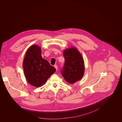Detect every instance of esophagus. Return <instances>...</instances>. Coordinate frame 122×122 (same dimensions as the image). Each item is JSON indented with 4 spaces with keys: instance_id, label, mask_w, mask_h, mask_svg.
Instances as JSON below:
<instances>
[{
    "instance_id": "1",
    "label": "esophagus",
    "mask_w": 122,
    "mask_h": 122,
    "mask_svg": "<svg viewBox=\"0 0 122 122\" xmlns=\"http://www.w3.org/2000/svg\"><path fill=\"white\" fill-rule=\"evenodd\" d=\"M54 68L56 69V71H57V69H58V67H57V65H55L54 66Z\"/></svg>"
}]
</instances>
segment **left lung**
Wrapping results in <instances>:
<instances>
[{"label": "left lung", "instance_id": "left-lung-1", "mask_svg": "<svg viewBox=\"0 0 122 122\" xmlns=\"http://www.w3.org/2000/svg\"><path fill=\"white\" fill-rule=\"evenodd\" d=\"M65 64L61 74L66 81L74 84L83 77L85 66L81 54L75 47L65 49L63 51Z\"/></svg>", "mask_w": 122, "mask_h": 122}]
</instances>
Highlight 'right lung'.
Masks as SVG:
<instances>
[{"label":"right lung","mask_w":122,"mask_h":122,"mask_svg":"<svg viewBox=\"0 0 122 122\" xmlns=\"http://www.w3.org/2000/svg\"><path fill=\"white\" fill-rule=\"evenodd\" d=\"M22 67L27 81L31 85L39 87L43 85L56 71L54 67L41 56V48L32 45L27 50Z\"/></svg>","instance_id":"1"}]
</instances>
